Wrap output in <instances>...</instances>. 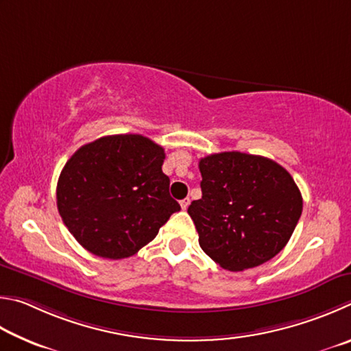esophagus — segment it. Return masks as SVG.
Wrapping results in <instances>:
<instances>
[{"label": "esophagus", "mask_w": 351, "mask_h": 351, "mask_svg": "<svg viewBox=\"0 0 351 351\" xmlns=\"http://www.w3.org/2000/svg\"><path fill=\"white\" fill-rule=\"evenodd\" d=\"M180 206H182V210H188V206H189V199L186 197V199L180 200Z\"/></svg>", "instance_id": "esophagus-1"}]
</instances>
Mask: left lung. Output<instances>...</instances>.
<instances>
[{"label":"left lung","instance_id":"left-lung-1","mask_svg":"<svg viewBox=\"0 0 351 351\" xmlns=\"http://www.w3.org/2000/svg\"><path fill=\"white\" fill-rule=\"evenodd\" d=\"M199 169L202 199L188 214L214 262L242 271L284 250L302 214L290 172L271 158L237 151L200 158Z\"/></svg>","mask_w":351,"mask_h":351}]
</instances>
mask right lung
<instances>
[{"instance_id": "obj_1", "label": "right lung", "mask_w": 351, "mask_h": 351, "mask_svg": "<svg viewBox=\"0 0 351 351\" xmlns=\"http://www.w3.org/2000/svg\"><path fill=\"white\" fill-rule=\"evenodd\" d=\"M163 160V147L140 134L97 138L67 160L57 206L83 248L104 259L131 257L180 211Z\"/></svg>"}]
</instances>
